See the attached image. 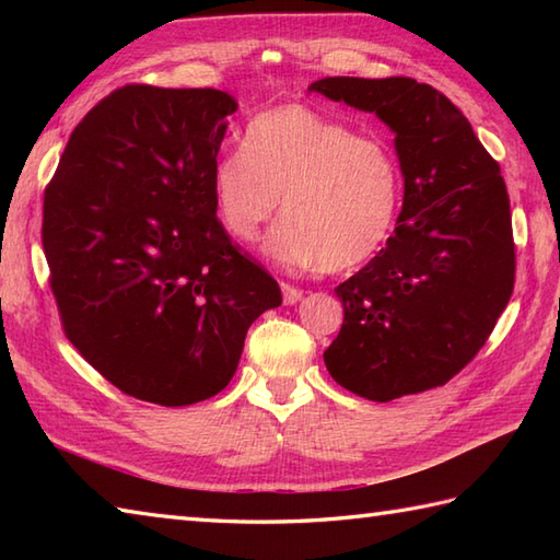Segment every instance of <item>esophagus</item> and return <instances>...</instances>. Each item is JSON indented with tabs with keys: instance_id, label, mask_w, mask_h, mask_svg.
Returning a JSON list of instances; mask_svg holds the SVG:
<instances>
[{
	"instance_id": "esophagus-1",
	"label": "esophagus",
	"mask_w": 560,
	"mask_h": 560,
	"mask_svg": "<svg viewBox=\"0 0 560 560\" xmlns=\"http://www.w3.org/2000/svg\"><path fill=\"white\" fill-rule=\"evenodd\" d=\"M281 291H283V303L287 305H293L303 299V291L291 287V283H281Z\"/></svg>"
}]
</instances>
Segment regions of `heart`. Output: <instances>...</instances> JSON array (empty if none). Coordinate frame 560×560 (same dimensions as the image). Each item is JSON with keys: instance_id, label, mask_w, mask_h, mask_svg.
I'll list each match as a JSON object with an SVG mask.
<instances>
[{"instance_id": "1", "label": "heart", "mask_w": 560, "mask_h": 560, "mask_svg": "<svg viewBox=\"0 0 560 560\" xmlns=\"http://www.w3.org/2000/svg\"><path fill=\"white\" fill-rule=\"evenodd\" d=\"M211 195L225 231L243 243L255 241L281 197L287 219L269 235V255L287 267L347 271L387 243L401 173L383 139L283 103L247 122L243 149L217 159Z\"/></svg>"}]
</instances>
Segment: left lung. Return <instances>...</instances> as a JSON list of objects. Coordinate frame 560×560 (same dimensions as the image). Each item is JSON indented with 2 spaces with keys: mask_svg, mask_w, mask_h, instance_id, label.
<instances>
[{
  "mask_svg": "<svg viewBox=\"0 0 560 560\" xmlns=\"http://www.w3.org/2000/svg\"><path fill=\"white\" fill-rule=\"evenodd\" d=\"M311 91L375 113L392 132L404 205L387 245L335 289L343 325L325 351L371 401L445 385L491 337L515 289L501 165L443 93L409 77H327Z\"/></svg>",
  "mask_w": 560,
  "mask_h": 560,
  "instance_id": "obj_1",
  "label": "left lung"
}]
</instances>
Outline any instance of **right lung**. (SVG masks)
<instances>
[{
	"mask_svg": "<svg viewBox=\"0 0 560 560\" xmlns=\"http://www.w3.org/2000/svg\"><path fill=\"white\" fill-rule=\"evenodd\" d=\"M237 103L127 83L71 132L43 201L67 339L125 395L187 407L231 383L281 289L217 219L211 168Z\"/></svg>",
	"mask_w": 560,
	"mask_h": 560,
	"instance_id": "right-lung-1",
	"label": "right lung"
}]
</instances>
